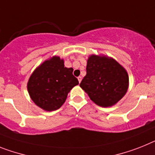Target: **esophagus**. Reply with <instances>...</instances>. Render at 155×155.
<instances>
[{
    "label": "esophagus",
    "mask_w": 155,
    "mask_h": 155,
    "mask_svg": "<svg viewBox=\"0 0 155 155\" xmlns=\"http://www.w3.org/2000/svg\"><path fill=\"white\" fill-rule=\"evenodd\" d=\"M78 80H79V83H80V82H81V80H82L81 76H79V77H78Z\"/></svg>",
    "instance_id": "obj_1"
}]
</instances>
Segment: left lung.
I'll use <instances>...</instances> for the list:
<instances>
[{
    "label": "left lung",
    "mask_w": 155,
    "mask_h": 155,
    "mask_svg": "<svg viewBox=\"0 0 155 155\" xmlns=\"http://www.w3.org/2000/svg\"><path fill=\"white\" fill-rule=\"evenodd\" d=\"M86 69L87 75L80 86L98 106H114L127 92L128 73L115 60L92 55L88 58Z\"/></svg>",
    "instance_id": "8db88e82"
}]
</instances>
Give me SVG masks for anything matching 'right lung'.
Listing matches in <instances>:
<instances>
[{
	"label": "right lung",
	"mask_w": 155,
	"mask_h": 155,
	"mask_svg": "<svg viewBox=\"0 0 155 155\" xmlns=\"http://www.w3.org/2000/svg\"><path fill=\"white\" fill-rule=\"evenodd\" d=\"M72 68L64 67V61L53 57L36 68L27 83L31 99L46 111L59 109L65 102L68 93L79 84Z\"/></svg>",
	"instance_id": "1"
}]
</instances>
